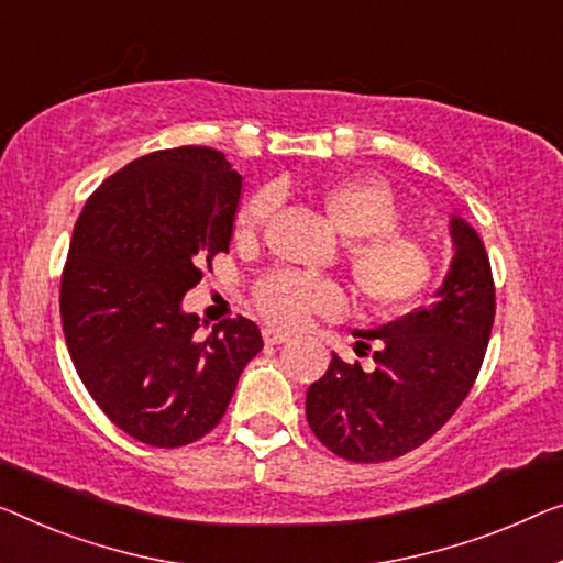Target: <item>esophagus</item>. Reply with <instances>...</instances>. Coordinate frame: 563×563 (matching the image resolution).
<instances>
[{
	"label": "esophagus",
	"mask_w": 563,
	"mask_h": 563,
	"mask_svg": "<svg viewBox=\"0 0 563 563\" xmlns=\"http://www.w3.org/2000/svg\"><path fill=\"white\" fill-rule=\"evenodd\" d=\"M263 339H265V343L267 346H278V343H285L290 339L288 333H283V331H278V329H265L263 331Z\"/></svg>",
	"instance_id": "1"
}]
</instances>
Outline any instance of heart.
Returning a JSON list of instances; mask_svg holds the SVG:
<instances>
[{"instance_id":"1","label":"heart","mask_w":563,"mask_h":563,"mask_svg":"<svg viewBox=\"0 0 563 563\" xmlns=\"http://www.w3.org/2000/svg\"><path fill=\"white\" fill-rule=\"evenodd\" d=\"M273 191H255L234 217V238L253 242L273 214ZM321 205L346 240L343 257L362 296L379 310H401L434 278L427 242L399 228L401 205L387 181L351 176L323 189ZM253 300L271 323L298 329L310 316H335L346 306L341 285L298 271H271L253 285Z\"/></svg>"}]
</instances>
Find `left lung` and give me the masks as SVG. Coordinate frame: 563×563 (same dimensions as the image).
<instances>
[{
	"label": "left lung",
	"mask_w": 563,
	"mask_h": 563,
	"mask_svg": "<svg viewBox=\"0 0 563 563\" xmlns=\"http://www.w3.org/2000/svg\"><path fill=\"white\" fill-rule=\"evenodd\" d=\"M452 265L438 300L376 331H354L356 354H333L306 394L310 430L351 463H387L432 438L457 412L481 372L496 318V285L483 240L452 217Z\"/></svg>",
	"instance_id": "left-lung-1"
}]
</instances>
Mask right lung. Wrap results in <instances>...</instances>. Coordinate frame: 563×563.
<instances>
[{"label":"right lung","mask_w":563,"mask_h":563,"mask_svg":"<svg viewBox=\"0 0 563 563\" xmlns=\"http://www.w3.org/2000/svg\"><path fill=\"white\" fill-rule=\"evenodd\" d=\"M242 176L179 146L123 166L88 197L60 278L65 343L90 397L133 440L181 448L228 412L263 335L245 316L207 339L181 298L230 253Z\"/></svg>","instance_id":"obj_1"}]
</instances>
